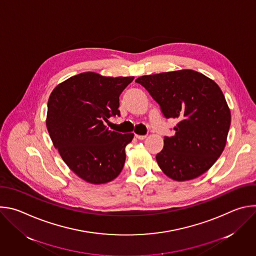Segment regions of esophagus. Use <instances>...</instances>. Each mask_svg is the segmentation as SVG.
<instances>
[{
	"mask_svg": "<svg viewBox=\"0 0 256 256\" xmlns=\"http://www.w3.org/2000/svg\"><path fill=\"white\" fill-rule=\"evenodd\" d=\"M136 138H138V140H144L146 138H147V136L144 134V136H140V134H136Z\"/></svg>",
	"mask_w": 256,
	"mask_h": 256,
	"instance_id": "34e87169",
	"label": "esophagus"
}]
</instances>
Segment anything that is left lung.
Returning a JSON list of instances; mask_svg holds the SVG:
<instances>
[{"label":"left lung","instance_id":"left-lung-1","mask_svg":"<svg viewBox=\"0 0 256 256\" xmlns=\"http://www.w3.org/2000/svg\"><path fill=\"white\" fill-rule=\"evenodd\" d=\"M160 105L165 118H175V134L164 136L156 155L162 171L176 181L196 178L221 156L231 124L225 96L212 80L181 70L136 80Z\"/></svg>","mask_w":256,"mask_h":256}]
</instances>
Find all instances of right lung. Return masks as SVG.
I'll use <instances>...</instances> for the list:
<instances>
[{"label": "right lung", "mask_w": 256, "mask_h": 256, "mask_svg": "<svg viewBox=\"0 0 256 256\" xmlns=\"http://www.w3.org/2000/svg\"><path fill=\"white\" fill-rule=\"evenodd\" d=\"M134 79L82 72L58 84L50 96L46 128L54 148L89 184H106L124 168L126 146L134 134L110 130L105 124L120 116V96Z\"/></svg>", "instance_id": "right-lung-1"}]
</instances>
